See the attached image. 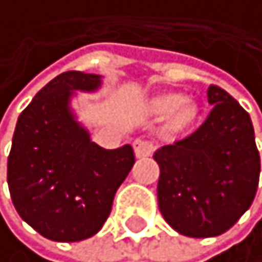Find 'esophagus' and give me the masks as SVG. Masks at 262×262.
<instances>
[{
	"mask_svg": "<svg viewBox=\"0 0 262 262\" xmlns=\"http://www.w3.org/2000/svg\"><path fill=\"white\" fill-rule=\"evenodd\" d=\"M133 146H135V153L138 158H144V156H149L153 153L155 149V143L149 141V139H144V138H138L135 143H133Z\"/></svg>",
	"mask_w": 262,
	"mask_h": 262,
	"instance_id": "obj_1",
	"label": "esophagus"
}]
</instances>
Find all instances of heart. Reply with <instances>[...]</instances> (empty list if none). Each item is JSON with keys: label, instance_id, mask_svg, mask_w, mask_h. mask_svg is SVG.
Listing matches in <instances>:
<instances>
[{"label": "heart", "instance_id": "obj_1", "mask_svg": "<svg viewBox=\"0 0 262 262\" xmlns=\"http://www.w3.org/2000/svg\"><path fill=\"white\" fill-rule=\"evenodd\" d=\"M155 107L160 113H173L175 111V119L178 123H187L193 118L195 107L190 101H185L183 94L178 92H170L163 94L155 101Z\"/></svg>", "mask_w": 262, "mask_h": 262}]
</instances>
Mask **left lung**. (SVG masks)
<instances>
[{
	"label": "left lung",
	"instance_id": "1",
	"mask_svg": "<svg viewBox=\"0 0 262 262\" xmlns=\"http://www.w3.org/2000/svg\"><path fill=\"white\" fill-rule=\"evenodd\" d=\"M207 99L212 111L204 124L153 155L160 212L188 237L229 231L251 207L261 171L249 114L217 85L209 87Z\"/></svg>",
	"mask_w": 262,
	"mask_h": 262
}]
</instances>
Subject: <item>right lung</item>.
<instances>
[{
    "label": "right lung",
    "instance_id": "add662e5",
    "mask_svg": "<svg viewBox=\"0 0 262 262\" xmlns=\"http://www.w3.org/2000/svg\"><path fill=\"white\" fill-rule=\"evenodd\" d=\"M99 87L101 75L63 72L18 118L8 156L10 195L19 217L50 241L77 243L101 231L135 165L129 144L101 148L70 109L75 91Z\"/></svg>",
    "mask_w": 262,
    "mask_h": 262
}]
</instances>
